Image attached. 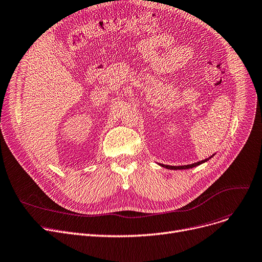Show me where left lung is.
Masks as SVG:
<instances>
[{"instance_id":"1","label":"left lung","mask_w":262,"mask_h":262,"mask_svg":"<svg viewBox=\"0 0 262 262\" xmlns=\"http://www.w3.org/2000/svg\"><path fill=\"white\" fill-rule=\"evenodd\" d=\"M212 157V156H211ZM211 157H209V158H207V159H203V161H201V162H198V163H195V164H191V165H186V166H168V165H162V167H165V168H167V169H172V170H177V169H189V168H192V167H196V166H199V165H201L202 163H204V162H207V161H209V159L211 158Z\"/></svg>"}]
</instances>
